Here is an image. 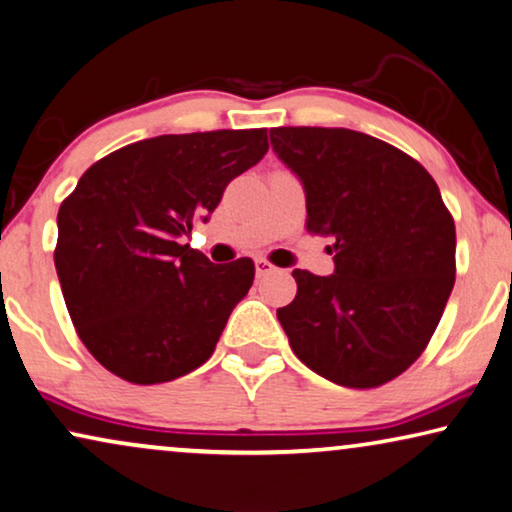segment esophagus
<instances>
[{
  "instance_id": "obj_1",
  "label": "esophagus",
  "mask_w": 512,
  "mask_h": 512,
  "mask_svg": "<svg viewBox=\"0 0 512 512\" xmlns=\"http://www.w3.org/2000/svg\"><path fill=\"white\" fill-rule=\"evenodd\" d=\"M276 269V266H273L271 262H266V259H255V273H257V278H262V276H269V273Z\"/></svg>"
}]
</instances>
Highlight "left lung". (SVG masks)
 <instances>
[{"instance_id": "left-lung-1", "label": "left lung", "mask_w": 512, "mask_h": 512, "mask_svg": "<svg viewBox=\"0 0 512 512\" xmlns=\"http://www.w3.org/2000/svg\"><path fill=\"white\" fill-rule=\"evenodd\" d=\"M278 160L306 192V227L334 239V273L294 269L278 308L290 345L318 376L378 387L408 369L455 285V220L429 171L369 134L276 127Z\"/></svg>"}]
</instances>
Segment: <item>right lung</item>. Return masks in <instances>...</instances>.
Instances as JSON below:
<instances>
[{
  "label": "right lung",
  "instance_id": "1",
  "mask_svg": "<svg viewBox=\"0 0 512 512\" xmlns=\"http://www.w3.org/2000/svg\"><path fill=\"white\" fill-rule=\"evenodd\" d=\"M266 150V129L155 136L92 164L62 201L57 278L78 336L104 369L155 385L213 355L255 264H213L185 236Z\"/></svg>",
  "mask_w": 512,
  "mask_h": 512
}]
</instances>
